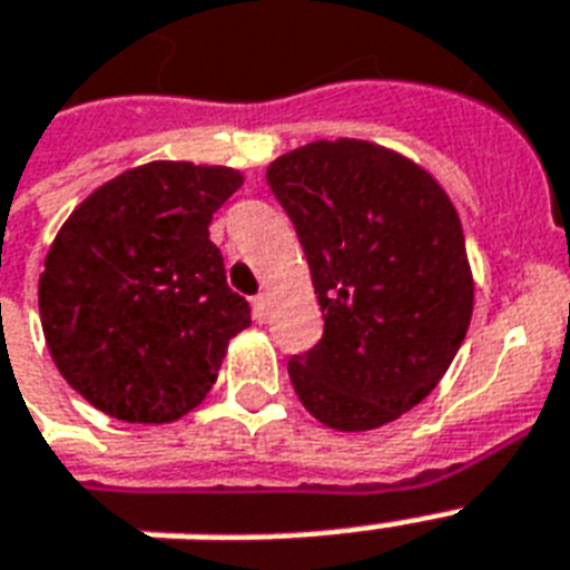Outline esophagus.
<instances>
[{
  "instance_id": "esophagus-1",
  "label": "esophagus",
  "mask_w": 570,
  "mask_h": 570,
  "mask_svg": "<svg viewBox=\"0 0 570 570\" xmlns=\"http://www.w3.org/2000/svg\"><path fill=\"white\" fill-rule=\"evenodd\" d=\"M254 320L257 322L268 320V295L266 293L254 295Z\"/></svg>"
}]
</instances>
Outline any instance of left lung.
<instances>
[{"instance_id": "left-lung-1", "label": "left lung", "mask_w": 570, "mask_h": 570, "mask_svg": "<svg viewBox=\"0 0 570 570\" xmlns=\"http://www.w3.org/2000/svg\"><path fill=\"white\" fill-rule=\"evenodd\" d=\"M311 266L325 331L289 357L302 405L366 432L423 402L473 313L455 206L405 156L370 141H313L268 165Z\"/></svg>"}]
</instances>
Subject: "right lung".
<instances>
[{"label": "right lung", "mask_w": 570, "mask_h": 570, "mask_svg": "<svg viewBox=\"0 0 570 570\" xmlns=\"http://www.w3.org/2000/svg\"><path fill=\"white\" fill-rule=\"evenodd\" d=\"M230 168L150 163L106 183L47 254L38 304L58 373L102 414L171 423L215 384L224 348L250 325L222 250L218 206Z\"/></svg>", "instance_id": "1"}]
</instances>
